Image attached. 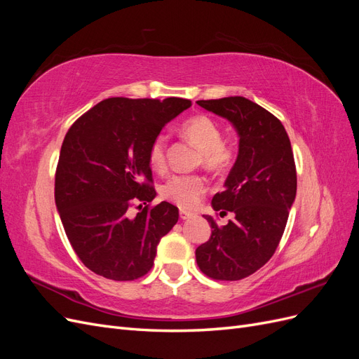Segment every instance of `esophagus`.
Listing matches in <instances>:
<instances>
[{
    "mask_svg": "<svg viewBox=\"0 0 359 359\" xmlns=\"http://www.w3.org/2000/svg\"><path fill=\"white\" fill-rule=\"evenodd\" d=\"M193 215H194V212H191V211H187V210H180V217H181V220H189V219H191Z\"/></svg>",
    "mask_w": 359,
    "mask_h": 359,
    "instance_id": "34e87169",
    "label": "esophagus"
}]
</instances>
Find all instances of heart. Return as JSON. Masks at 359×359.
Listing matches in <instances>:
<instances>
[{"instance_id":"heart-1","label":"heart","mask_w":359,"mask_h":359,"mask_svg":"<svg viewBox=\"0 0 359 359\" xmlns=\"http://www.w3.org/2000/svg\"><path fill=\"white\" fill-rule=\"evenodd\" d=\"M181 133L201 148V163L214 172L226 170L233 161V148L224 144L222 128L205 115L193 116L181 126ZM149 165L154 170L166 168V137L157 136L148 149ZM206 191V180L201 175H173L161 187L163 198L181 208L196 206Z\"/></svg>"}]
</instances>
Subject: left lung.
<instances>
[{
    "instance_id": "8db88e82",
    "label": "left lung",
    "mask_w": 359,
    "mask_h": 359,
    "mask_svg": "<svg viewBox=\"0 0 359 359\" xmlns=\"http://www.w3.org/2000/svg\"><path fill=\"white\" fill-rule=\"evenodd\" d=\"M198 104L235 127L240 148L224 191L211 202L220 215L232 212L233 220L219 227L203 215L212 231L196 248V262L214 280H241L273 257L283 236L297 196L295 160L283 124L262 106L240 95Z\"/></svg>"
}]
</instances>
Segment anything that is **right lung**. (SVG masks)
I'll use <instances>...</instances> for the list:
<instances>
[{"label":"right lung","instance_id":"add662e5","mask_svg":"<svg viewBox=\"0 0 359 359\" xmlns=\"http://www.w3.org/2000/svg\"><path fill=\"white\" fill-rule=\"evenodd\" d=\"M190 106L178 97H112L69 128L55 173V203L74 253L93 273L132 281L153 268L160 240L178 222V208L169 202L149 206L157 193L148 149ZM135 203L140 211L132 215Z\"/></svg>","mask_w":359,"mask_h":359}]
</instances>
